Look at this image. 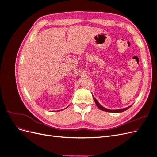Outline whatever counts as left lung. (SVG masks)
Returning <instances> with one entry per match:
<instances>
[{
  "label": "left lung",
  "instance_id": "8db88e82",
  "mask_svg": "<svg viewBox=\"0 0 157 157\" xmlns=\"http://www.w3.org/2000/svg\"><path fill=\"white\" fill-rule=\"evenodd\" d=\"M93 99H94V100L95 103H96L97 107H98L99 109H101V110H102V111H106V112H111V113H122V112H123V111H125L126 110H127L128 109H129V108L131 107V105H130V106L128 107H126V108L120 109H115V110H111V109H107V108H105V107H103V106H101V105H100V104H99V103L97 101V99H96V98H95L94 96H93Z\"/></svg>",
  "mask_w": 157,
  "mask_h": 157
}]
</instances>
